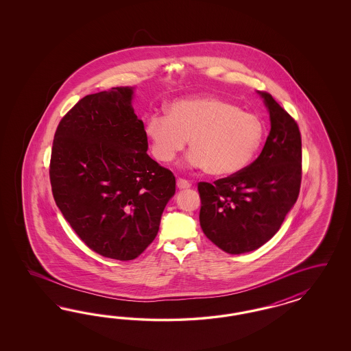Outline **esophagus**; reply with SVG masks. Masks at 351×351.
Returning a JSON list of instances; mask_svg holds the SVG:
<instances>
[{
	"instance_id": "esophagus-1",
	"label": "esophagus",
	"mask_w": 351,
	"mask_h": 351,
	"mask_svg": "<svg viewBox=\"0 0 351 351\" xmlns=\"http://www.w3.org/2000/svg\"><path fill=\"white\" fill-rule=\"evenodd\" d=\"M176 184H178V188L179 189H188V188H191V182L188 180H185V179H178L176 181Z\"/></svg>"
}]
</instances>
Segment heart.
<instances>
[{
    "instance_id": "b5f03b06",
    "label": "heart",
    "mask_w": 351,
    "mask_h": 351,
    "mask_svg": "<svg viewBox=\"0 0 351 351\" xmlns=\"http://www.w3.org/2000/svg\"><path fill=\"white\" fill-rule=\"evenodd\" d=\"M145 135L154 160L170 163L184 150L186 162L215 176L243 170L263 144L265 126L260 118L242 112L233 103L216 96H195L175 101L169 114L150 113Z\"/></svg>"
}]
</instances>
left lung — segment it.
Masks as SVG:
<instances>
[{"instance_id":"8db88e82","label":"left lung","mask_w":351,"mask_h":351,"mask_svg":"<svg viewBox=\"0 0 351 351\" xmlns=\"http://www.w3.org/2000/svg\"><path fill=\"white\" fill-rule=\"evenodd\" d=\"M270 132L260 156L228 178L199 182L203 233L225 252L239 255L265 245L298 201L301 134L298 123L265 91Z\"/></svg>"}]
</instances>
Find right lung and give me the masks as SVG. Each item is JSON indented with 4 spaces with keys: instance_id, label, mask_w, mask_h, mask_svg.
Here are the masks:
<instances>
[{
    "instance_id": "right-lung-1",
    "label": "right lung",
    "mask_w": 351,
    "mask_h": 351,
    "mask_svg": "<svg viewBox=\"0 0 351 351\" xmlns=\"http://www.w3.org/2000/svg\"><path fill=\"white\" fill-rule=\"evenodd\" d=\"M134 87L82 97L53 136L50 181L64 219L96 254L128 261L160 230L175 176L147 154Z\"/></svg>"
}]
</instances>
